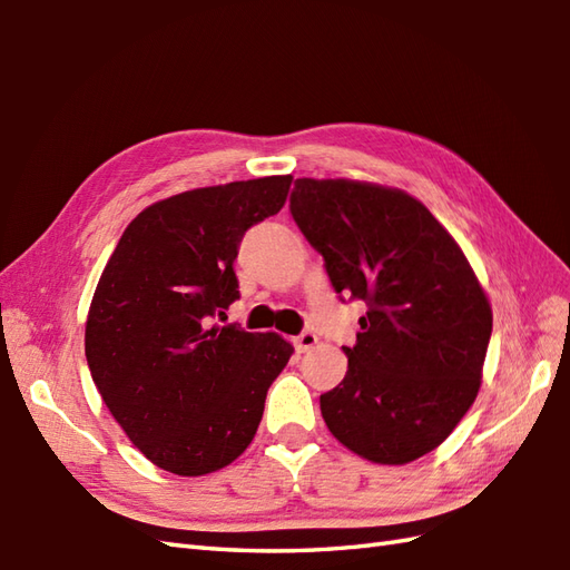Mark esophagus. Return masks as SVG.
<instances>
[{
  "label": "esophagus",
  "instance_id": "obj_1",
  "mask_svg": "<svg viewBox=\"0 0 570 570\" xmlns=\"http://www.w3.org/2000/svg\"><path fill=\"white\" fill-rule=\"evenodd\" d=\"M316 345H318V335L311 333V331H304V333L294 337L296 353H308V350H313Z\"/></svg>",
  "mask_w": 570,
  "mask_h": 570
}]
</instances>
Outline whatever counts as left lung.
I'll list each match as a JSON object with an SVG mask.
<instances>
[{
  "mask_svg": "<svg viewBox=\"0 0 570 570\" xmlns=\"http://www.w3.org/2000/svg\"><path fill=\"white\" fill-rule=\"evenodd\" d=\"M292 215L337 294L367 301L345 380L321 396L325 426L377 465L439 448L475 402L492 308L468 257L406 190L298 178Z\"/></svg>",
  "mask_w": 570,
  "mask_h": 570,
  "instance_id": "1",
  "label": "left lung"
}]
</instances>
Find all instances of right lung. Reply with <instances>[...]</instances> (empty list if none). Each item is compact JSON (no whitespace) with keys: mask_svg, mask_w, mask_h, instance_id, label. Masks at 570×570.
I'll return each instance as SVG.
<instances>
[{"mask_svg":"<svg viewBox=\"0 0 570 570\" xmlns=\"http://www.w3.org/2000/svg\"><path fill=\"white\" fill-rule=\"evenodd\" d=\"M294 176L184 190L144 208L107 259L85 321L105 406L156 468L198 478L247 451L294 355L278 333L210 325L235 298L242 235L284 208Z\"/></svg>","mask_w":570,"mask_h":570,"instance_id":"obj_1","label":"right lung"}]
</instances>
